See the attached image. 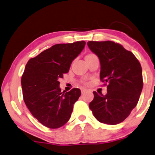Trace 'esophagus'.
Wrapping results in <instances>:
<instances>
[{
	"instance_id": "esophagus-1",
	"label": "esophagus",
	"mask_w": 155,
	"mask_h": 155,
	"mask_svg": "<svg viewBox=\"0 0 155 155\" xmlns=\"http://www.w3.org/2000/svg\"><path fill=\"white\" fill-rule=\"evenodd\" d=\"M87 91V90L85 88H81V94H83V93H84L85 92Z\"/></svg>"
}]
</instances>
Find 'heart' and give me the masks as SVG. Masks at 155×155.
Returning <instances> with one entry per match:
<instances>
[{
  "instance_id": "1",
  "label": "heart",
  "mask_w": 155,
  "mask_h": 155,
  "mask_svg": "<svg viewBox=\"0 0 155 155\" xmlns=\"http://www.w3.org/2000/svg\"><path fill=\"white\" fill-rule=\"evenodd\" d=\"M90 55H92V54H87V56H86V57H87V56H90Z\"/></svg>"
}]
</instances>
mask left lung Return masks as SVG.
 <instances>
[{
    "mask_svg": "<svg viewBox=\"0 0 155 155\" xmlns=\"http://www.w3.org/2000/svg\"><path fill=\"white\" fill-rule=\"evenodd\" d=\"M87 45L100 60V79L107 83V93L93 92L89 107L101 123L118 124L138 102L143 84L141 65L132 52L115 42L89 41Z\"/></svg>",
    "mask_w": 155,
    "mask_h": 155,
    "instance_id": "8db88e82",
    "label": "left lung"
}]
</instances>
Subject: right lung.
<instances>
[{
  "label": "right lung",
  "instance_id": "right-lung-1",
  "mask_svg": "<svg viewBox=\"0 0 155 155\" xmlns=\"http://www.w3.org/2000/svg\"><path fill=\"white\" fill-rule=\"evenodd\" d=\"M84 45V41L56 44L30 59L25 65L21 78L23 99L32 115L45 127L59 128L71 118L81 91L74 88L61 92L59 79L68 72Z\"/></svg>",
  "mask_w": 155,
  "mask_h": 155
}]
</instances>
